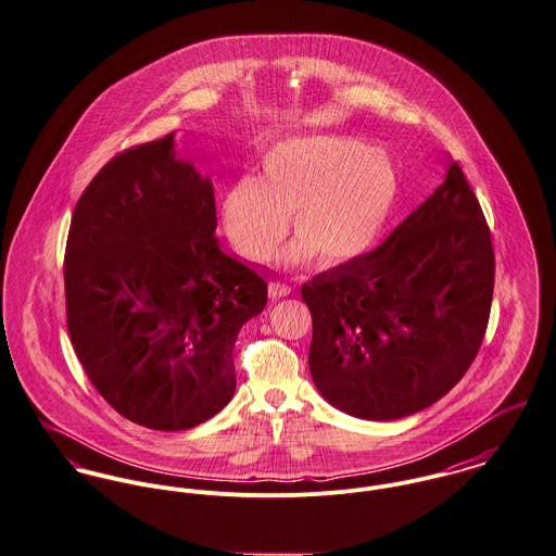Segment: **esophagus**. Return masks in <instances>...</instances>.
<instances>
[{
	"mask_svg": "<svg viewBox=\"0 0 556 556\" xmlns=\"http://www.w3.org/2000/svg\"><path fill=\"white\" fill-rule=\"evenodd\" d=\"M289 293H291V287H289V285H282V282H271V285H269V298H271V300L287 298Z\"/></svg>",
	"mask_w": 556,
	"mask_h": 556,
	"instance_id": "34e87169",
	"label": "esophagus"
}]
</instances>
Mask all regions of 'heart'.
I'll return each instance as SVG.
<instances>
[{"instance_id": "1", "label": "heart", "mask_w": 556, "mask_h": 556, "mask_svg": "<svg viewBox=\"0 0 556 556\" xmlns=\"http://www.w3.org/2000/svg\"><path fill=\"white\" fill-rule=\"evenodd\" d=\"M402 191L400 167L382 147L349 136H307L265 152L258 180L242 176L223 193L227 236L251 261H267L291 216L298 240L289 263L316 256L338 267L367 253L382 236Z\"/></svg>"}]
</instances>
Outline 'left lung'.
I'll list each match as a JSON object with an SVG mask.
<instances>
[{
  "label": "left lung",
  "mask_w": 556,
  "mask_h": 556,
  "mask_svg": "<svg viewBox=\"0 0 556 556\" xmlns=\"http://www.w3.org/2000/svg\"><path fill=\"white\" fill-rule=\"evenodd\" d=\"M493 287L491 229L451 161L444 182L376 251L303 285L318 393L367 420L435 404L480 351Z\"/></svg>",
  "instance_id": "obj_1"
}]
</instances>
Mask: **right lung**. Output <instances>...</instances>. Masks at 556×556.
<instances>
[{
	"mask_svg": "<svg viewBox=\"0 0 556 556\" xmlns=\"http://www.w3.org/2000/svg\"><path fill=\"white\" fill-rule=\"evenodd\" d=\"M210 178L174 134L116 154L74 207L67 331L101 397L127 420L182 431L236 393L233 346L267 282L223 253Z\"/></svg>",
	"mask_w": 556,
	"mask_h": 556,
	"instance_id": "obj_1",
	"label": "right lung"
}]
</instances>
